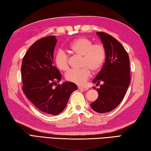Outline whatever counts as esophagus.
I'll return each mask as SVG.
<instances>
[{"label": "esophagus", "mask_w": 151, "mask_h": 151, "mask_svg": "<svg viewBox=\"0 0 151 151\" xmlns=\"http://www.w3.org/2000/svg\"><path fill=\"white\" fill-rule=\"evenodd\" d=\"M78 89H79V90H81L86 91V90H88V88L86 87V86H78Z\"/></svg>", "instance_id": "esophagus-1"}]
</instances>
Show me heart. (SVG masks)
I'll return each instance as SVG.
<instances>
[{
  "label": "heart",
  "mask_w": 151,
  "mask_h": 151,
  "mask_svg": "<svg viewBox=\"0 0 151 151\" xmlns=\"http://www.w3.org/2000/svg\"><path fill=\"white\" fill-rule=\"evenodd\" d=\"M69 49L72 53L81 56L80 70H71L65 74L68 81L82 85L90 76L91 71L98 72L102 68L106 58V49L101 43H93L92 39L86 37H80L69 45ZM54 62L61 71L69 69V58L67 53L59 50L54 57Z\"/></svg>",
  "instance_id": "obj_1"
}]
</instances>
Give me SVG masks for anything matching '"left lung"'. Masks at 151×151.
Masks as SVG:
<instances>
[{
    "label": "left lung",
    "instance_id": "obj_1",
    "mask_svg": "<svg viewBox=\"0 0 151 151\" xmlns=\"http://www.w3.org/2000/svg\"><path fill=\"white\" fill-rule=\"evenodd\" d=\"M106 49V62L93 80L96 85L104 83L97 89L98 97L91 103V108L98 113L115 109L127 92L130 84V59L128 54L117 39L104 32H97Z\"/></svg>",
    "mask_w": 151,
    "mask_h": 151
}]
</instances>
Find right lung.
Here are the masks:
<instances>
[{"mask_svg":"<svg viewBox=\"0 0 151 151\" xmlns=\"http://www.w3.org/2000/svg\"><path fill=\"white\" fill-rule=\"evenodd\" d=\"M56 43L54 35L39 39L27 51L21 65L24 94L39 110L52 115L62 112L71 93L78 88L70 81L58 84L61 74L53 62Z\"/></svg>","mask_w":151,"mask_h":151,"instance_id":"1","label":"right lung"}]
</instances>
